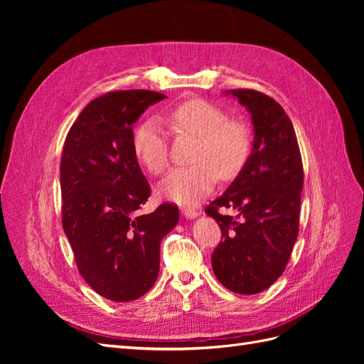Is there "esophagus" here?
Here are the masks:
<instances>
[{
  "mask_svg": "<svg viewBox=\"0 0 364 364\" xmlns=\"http://www.w3.org/2000/svg\"><path fill=\"white\" fill-rule=\"evenodd\" d=\"M181 213L183 214L185 218H190V220H193V218L199 215V213H197L196 209H191V208H181Z\"/></svg>",
  "mask_w": 364,
  "mask_h": 364,
  "instance_id": "34e87169",
  "label": "esophagus"
}]
</instances>
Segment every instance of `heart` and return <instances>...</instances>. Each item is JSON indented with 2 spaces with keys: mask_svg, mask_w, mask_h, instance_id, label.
I'll use <instances>...</instances> for the list:
<instances>
[{
  "mask_svg": "<svg viewBox=\"0 0 364 364\" xmlns=\"http://www.w3.org/2000/svg\"><path fill=\"white\" fill-rule=\"evenodd\" d=\"M176 132L199 138L194 165L174 168L159 185V194L179 205H196L213 191L220 178L232 179L245 167L250 136L245 123L226 118L223 109L202 98L176 105L167 115ZM136 159L151 174L168 167V147L162 124L156 118L142 121L134 134Z\"/></svg>",
  "mask_w": 364,
  "mask_h": 364,
  "instance_id": "1",
  "label": "heart"
}]
</instances>
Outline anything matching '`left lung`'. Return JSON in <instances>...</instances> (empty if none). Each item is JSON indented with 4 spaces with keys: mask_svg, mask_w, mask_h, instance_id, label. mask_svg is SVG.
I'll return each instance as SVG.
<instances>
[{
    "mask_svg": "<svg viewBox=\"0 0 364 364\" xmlns=\"http://www.w3.org/2000/svg\"><path fill=\"white\" fill-rule=\"evenodd\" d=\"M250 114L252 151L234 182L206 208L222 229L213 252L217 279L238 294L261 293L277 281L299 232L304 170L291 121L279 103L253 90H230ZM218 207H230L234 219Z\"/></svg>",
    "mask_w": 364,
    "mask_h": 364,
    "instance_id": "8db88e82",
    "label": "left lung"
}]
</instances>
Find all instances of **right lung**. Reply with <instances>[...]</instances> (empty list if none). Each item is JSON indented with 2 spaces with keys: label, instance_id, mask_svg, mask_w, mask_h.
Here are the masks:
<instances>
[{
  "label": "right lung",
  "instance_id": "right-lung-1",
  "mask_svg": "<svg viewBox=\"0 0 364 364\" xmlns=\"http://www.w3.org/2000/svg\"><path fill=\"white\" fill-rule=\"evenodd\" d=\"M164 98L144 90L107 92L83 109L65 139L63 230L85 281L114 302L135 301L153 287L161 241L179 222L171 203L138 214L150 185L134 151V124Z\"/></svg>",
  "mask_w": 364,
  "mask_h": 364
}]
</instances>
